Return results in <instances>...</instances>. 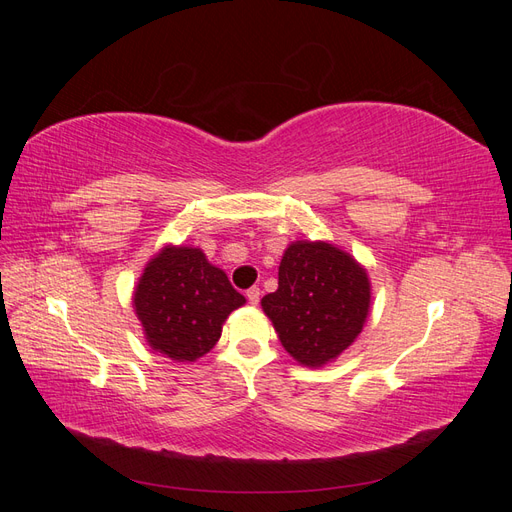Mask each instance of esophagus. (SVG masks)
Wrapping results in <instances>:
<instances>
[{
    "instance_id": "esophagus-1",
    "label": "esophagus",
    "mask_w": 512,
    "mask_h": 512,
    "mask_svg": "<svg viewBox=\"0 0 512 512\" xmlns=\"http://www.w3.org/2000/svg\"><path fill=\"white\" fill-rule=\"evenodd\" d=\"M245 297H247V301H250L252 305H258V301H260V288L252 286L250 290H247V292H245Z\"/></svg>"
}]
</instances>
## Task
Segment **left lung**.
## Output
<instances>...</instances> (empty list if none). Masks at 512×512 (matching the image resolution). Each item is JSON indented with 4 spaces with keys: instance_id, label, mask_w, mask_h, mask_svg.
<instances>
[{
    "instance_id": "8db88e82",
    "label": "left lung",
    "mask_w": 512,
    "mask_h": 512,
    "mask_svg": "<svg viewBox=\"0 0 512 512\" xmlns=\"http://www.w3.org/2000/svg\"><path fill=\"white\" fill-rule=\"evenodd\" d=\"M277 280L260 303L294 361L327 365L363 331L371 303L367 271L333 243H290Z\"/></svg>"
}]
</instances>
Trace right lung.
<instances>
[{"label": "right lung", "instance_id": "add662e5", "mask_svg": "<svg viewBox=\"0 0 512 512\" xmlns=\"http://www.w3.org/2000/svg\"><path fill=\"white\" fill-rule=\"evenodd\" d=\"M132 303L147 344L168 359L190 363L218 344L222 324L245 297L203 250L166 245L147 262Z\"/></svg>", "mask_w": 512, "mask_h": 512}]
</instances>
